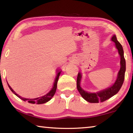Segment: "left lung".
Segmentation results:
<instances>
[{
  "instance_id": "8db88e82",
  "label": "left lung",
  "mask_w": 133,
  "mask_h": 133,
  "mask_svg": "<svg viewBox=\"0 0 133 133\" xmlns=\"http://www.w3.org/2000/svg\"><path fill=\"white\" fill-rule=\"evenodd\" d=\"M111 40L115 43L116 48L117 49L119 55H120L121 60L120 64L121 67L118 73V77L114 84L111 87L106 89L100 92L96 93H90L85 91L81 88L80 83L82 75L80 73H78L77 78V88L82 97L87 101L88 102L91 103H97L99 102H103L108 100L111 97L115 95L120 90L121 86L123 84L125 77V60L124 57V51L121 44L117 40L116 35H114L111 38Z\"/></svg>"
}]
</instances>
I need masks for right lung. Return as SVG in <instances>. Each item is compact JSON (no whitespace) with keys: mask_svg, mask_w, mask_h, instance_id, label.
<instances>
[{"mask_svg":"<svg viewBox=\"0 0 133 133\" xmlns=\"http://www.w3.org/2000/svg\"><path fill=\"white\" fill-rule=\"evenodd\" d=\"M61 71H62L61 70H60V69L57 70V76H56L55 80V82H54V84H53V86L52 89H51V90L49 91L48 94H45L44 96L40 97H38V98H33V99H28V98H24L22 97L19 96L17 94L15 93V91L12 89V87L10 86L9 84L8 83V84L9 87V89H10V90L12 91L13 93L15 94L16 96H17L18 97L21 98V100L24 101V102H26V101H28V103H31V104H43V103H45L49 102V101L53 97V96L55 95V94L56 93V89H57V82H58V77H59V76L60 75V73H61Z\"/></svg>","mask_w":133,"mask_h":133,"instance_id":"right-lung-1","label":"right lung"}]
</instances>
